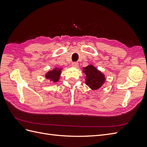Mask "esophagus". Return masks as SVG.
<instances>
[{"label": "esophagus", "instance_id": "1", "mask_svg": "<svg viewBox=\"0 0 147 147\" xmlns=\"http://www.w3.org/2000/svg\"><path fill=\"white\" fill-rule=\"evenodd\" d=\"M72 66L74 67H78V63H77V62H74V63H72Z\"/></svg>", "mask_w": 147, "mask_h": 147}]
</instances>
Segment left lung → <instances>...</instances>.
Segmentation results:
<instances>
[{"label": "left lung", "instance_id": "obj_1", "mask_svg": "<svg viewBox=\"0 0 147 147\" xmlns=\"http://www.w3.org/2000/svg\"><path fill=\"white\" fill-rule=\"evenodd\" d=\"M83 69V73L86 75L85 83L91 90H97L103 85L105 82V75L94 65H89Z\"/></svg>", "mask_w": 147, "mask_h": 147}]
</instances>
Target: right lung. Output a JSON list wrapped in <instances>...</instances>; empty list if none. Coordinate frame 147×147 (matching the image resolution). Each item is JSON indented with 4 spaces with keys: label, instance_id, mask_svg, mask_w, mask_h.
<instances>
[{
    "label": "right lung",
    "instance_id": "add662e5",
    "mask_svg": "<svg viewBox=\"0 0 147 147\" xmlns=\"http://www.w3.org/2000/svg\"><path fill=\"white\" fill-rule=\"evenodd\" d=\"M62 68H55L52 70H50L46 74L45 77L47 79H49L52 82H57L60 78Z\"/></svg>",
    "mask_w": 147,
    "mask_h": 147
}]
</instances>
